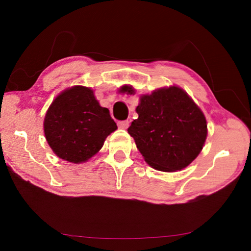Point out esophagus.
Masks as SVG:
<instances>
[{"label":"esophagus","mask_w":251,"mask_h":251,"mask_svg":"<svg viewBox=\"0 0 251 251\" xmlns=\"http://www.w3.org/2000/svg\"><path fill=\"white\" fill-rule=\"evenodd\" d=\"M117 125L122 129H127V128H128V126H129V122L128 121H122V122H118Z\"/></svg>","instance_id":"34e87169"}]
</instances>
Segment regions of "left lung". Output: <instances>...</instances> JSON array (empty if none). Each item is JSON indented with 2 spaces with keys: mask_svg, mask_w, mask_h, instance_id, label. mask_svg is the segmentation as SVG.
<instances>
[{
  "mask_svg": "<svg viewBox=\"0 0 251 251\" xmlns=\"http://www.w3.org/2000/svg\"><path fill=\"white\" fill-rule=\"evenodd\" d=\"M121 92L135 94L128 85ZM136 113L138 118L127 131L146 163L157 171H181L193 163L205 145L206 117L180 87L173 85L142 95Z\"/></svg>",
  "mask_w": 251,
  "mask_h": 251,
  "instance_id": "obj_1",
  "label": "left lung"
}]
</instances>
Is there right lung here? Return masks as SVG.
Instances as JSON below:
<instances>
[{"mask_svg":"<svg viewBox=\"0 0 251 251\" xmlns=\"http://www.w3.org/2000/svg\"><path fill=\"white\" fill-rule=\"evenodd\" d=\"M117 129L109 110L91 87H70L55 97L44 117V135L54 154L73 164L91 159Z\"/></svg>","mask_w":251,"mask_h":251,"instance_id":"right-lung-1","label":"right lung"}]
</instances>
